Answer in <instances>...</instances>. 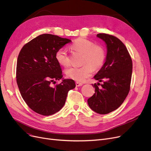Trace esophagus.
<instances>
[{"label": "esophagus", "instance_id": "1", "mask_svg": "<svg viewBox=\"0 0 151 151\" xmlns=\"http://www.w3.org/2000/svg\"><path fill=\"white\" fill-rule=\"evenodd\" d=\"M83 86V83H79V82H76V87H80Z\"/></svg>", "mask_w": 151, "mask_h": 151}]
</instances>
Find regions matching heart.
I'll return each instance as SVG.
<instances>
[{
	"mask_svg": "<svg viewBox=\"0 0 151 151\" xmlns=\"http://www.w3.org/2000/svg\"><path fill=\"white\" fill-rule=\"evenodd\" d=\"M71 48L83 54L82 63L80 67H71L65 70L67 77L78 82L84 81L89 77L93 68L97 70L102 67L105 60L106 54L104 47L100 45H95L94 43L88 39L79 38L71 46ZM55 58L60 65L68 66L70 58L64 48H60L55 54Z\"/></svg>",
	"mask_w": 151,
	"mask_h": 151,
	"instance_id": "obj_1",
	"label": "heart"
}]
</instances>
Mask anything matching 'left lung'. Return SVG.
I'll return each instance as SVG.
<instances>
[{
	"label": "left lung",
	"instance_id": "1",
	"mask_svg": "<svg viewBox=\"0 0 151 151\" xmlns=\"http://www.w3.org/2000/svg\"><path fill=\"white\" fill-rule=\"evenodd\" d=\"M97 37L104 40L107 47L105 62L94 76V79L103 82L92 84L95 93L88 99L89 107L95 112L106 114L119 107L130 91L132 74V60L124 44L117 37L106 34Z\"/></svg>",
	"mask_w": 151,
	"mask_h": 151
}]
</instances>
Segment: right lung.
Listing matches in <instances>:
<instances>
[{"label":"right lung","instance_id":"obj_1","mask_svg":"<svg viewBox=\"0 0 151 151\" xmlns=\"http://www.w3.org/2000/svg\"><path fill=\"white\" fill-rule=\"evenodd\" d=\"M71 41L58 35H40L24 46L18 55L17 82L23 100L35 113L50 116L64 105L68 92L75 88L73 80H63L54 88L51 83L62 78L55 58L58 50Z\"/></svg>","mask_w":151,"mask_h":151}]
</instances>
